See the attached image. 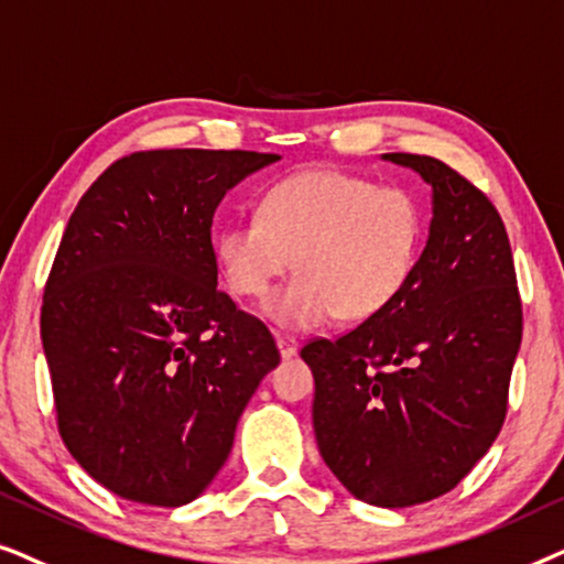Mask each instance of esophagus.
Listing matches in <instances>:
<instances>
[{
	"label": "esophagus",
	"instance_id": "obj_1",
	"mask_svg": "<svg viewBox=\"0 0 564 564\" xmlns=\"http://www.w3.org/2000/svg\"><path fill=\"white\" fill-rule=\"evenodd\" d=\"M275 345H278V352H281L283 360L294 358L296 352H299V343L294 340V337H289V335H275Z\"/></svg>",
	"mask_w": 564,
	"mask_h": 564
}]
</instances>
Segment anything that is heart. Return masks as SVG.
<instances>
[{
    "instance_id": "1",
    "label": "heart",
    "mask_w": 564,
    "mask_h": 564,
    "mask_svg": "<svg viewBox=\"0 0 564 564\" xmlns=\"http://www.w3.org/2000/svg\"><path fill=\"white\" fill-rule=\"evenodd\" d=\"M425 237V204L410 187L304 170L262 195L260 219L221 224L214 252L239 296H262L294 262L299 275L262 302V317L299 333L333 314L360 322L392 306L415 273Z\"/></svg>"
}]
</instances>
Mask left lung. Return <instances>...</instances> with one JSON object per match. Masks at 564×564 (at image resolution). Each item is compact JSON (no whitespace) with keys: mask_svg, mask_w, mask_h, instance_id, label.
I'll return each mask as SVG.
<instances>
[{"mask_svg":"<svg viewBox=\"0 0 564 564\" xmlns=\"http://www.w3.org/2000/svg\"><path fill=\"white\" fill-rule=\"evenodd\" d=\"M431 185V227L408 289L337 340H314L312 423L352 498L408 508L454 490L498 438L521 348V299L500 214L420 154H381Z\"/></svg>","mask_w":564,"mask_h":564,"instance_id":"left-lung-1","label":"left lung"}]
</instances>
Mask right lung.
Here are the masks:
<instances>
[{
    "mask_svg": "<svg viewBox=\"0 0 564 564\" xmlns=\"http://www.w3.org/2000/svg\"><path fill=\"white\" fill-rule=\"evenodd\" d=\"M278 154L156 149L82 195L41 310L58 433L118 498L177 508L206 492L262 377L268 327L219 289L214 214Z\"/></svg>",
    "mask_w": 564,
    "mask_h": 564,
    "instance_id": "obj_1",
    "label": "right lung"
}]
</instances>
